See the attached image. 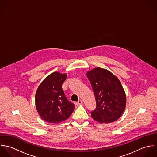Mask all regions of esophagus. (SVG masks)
Here are the masks:
<instances>
[{
	"label": "esophagus",
	"instance_id": "obj_1",
	"mask_svg": "<svg viewBox=\"0 0 157 157\" xmlns=\"http://www.w3.org/2000/svg\"><path fill=\"white\" fill-rule=\"evenodd\" d=\"M82 103V101L81 100H79L78 102H75V105H76V106H78V105H80Z\"/></svg>",
	"mask_w": 157,
	"mask_h": 157
}]
</instances>
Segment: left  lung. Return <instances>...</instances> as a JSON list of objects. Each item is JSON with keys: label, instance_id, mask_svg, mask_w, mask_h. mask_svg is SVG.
<instances>
[{"label": "left lung", "instance_id": "1", "mask_svg": "<svg viewBox=\"0 0 157 157\" xmlns=\"http://www.w3.org/2000/svg\"><path fill=\"white\" fill-rule=\"evenodd\" d=\"M96 100V108L92 118L100 123L117 121L126 106V95L119 79L109 71L94 68L87 73Z\"/></svg>", "mask_w": 157, "mask_h": 157}]
</instances>
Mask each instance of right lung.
Returning a JSON list of instances; mask_svg holds the SVG:
<instances>
[{
  "label": "right lung",
  "instance_id": "1",
  "mask_svg": "<svg viewBox=\"0 0 157 157\" xmlns=\"http://www.w3.org/2000/svg\"><path fill=\"white\" fill-rule=\"evenodd\" d=\"M67 74L54 72L40 84L35 94L36 110L44 121L58 124L67 119L72 114L75 105L69 101L62 86Z\"/></svg>",
  "mask_w": 157,
  "mask_h": 157
}]
</instances>
